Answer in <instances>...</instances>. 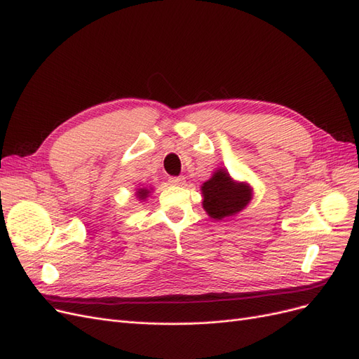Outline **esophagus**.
<instances>
[{
    "mask_svg": "<svg viewBox=\"0 0 359 359\" xmlns=\"http://www.w3.org/2000/svg\"><path fill=\"white\" fill-rule=\"evenodd\" d=\"M169 184H172V186H184V184H186V178H184V177H170Z\"/></svg>",
    "mask_w": 359,
    "mask_h": 359,
    "instance_id": "34e87169",
    "label": "esophagus"
}]
</instances>
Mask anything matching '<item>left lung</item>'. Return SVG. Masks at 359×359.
I'll list each match as a JSON object with an SVG mask.
<instances>
[{
	"label": "left lung",
	"instance_id": "obj_1",
	"mask_svg": "<svg viewBox=\"0 0 359 359\" xmlns=\"http://www.w3.org/2000/svg\"><path fill=\"white\" fill-rule=\"evenodd\" d=\"M203 208L212 219L222 220L224 217L240 212L252 199V190L247 184H236L229 173L219 170L202 186Z\"/></svg>",
	"mask_w": 359,
	"mask_h": 359
}]
</instances>
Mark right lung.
<instances>
[{"instance_id": "right-lung-1", "label": "right lung", "mask_w": 359, "mask_h": 359, "mask_svg": "<svg viewBox=\"0 0 359 359\" xmlns=\"http://www.w3.org/2000/svg\"><path fill=\"white\" fill-rule=\"evenodd\" d=\"M147 194H148V190H145V189H140V190L137 191V196H139L140 199H145Z\"/></svg>"}]
</instances>
